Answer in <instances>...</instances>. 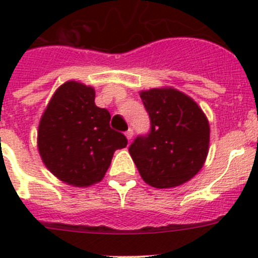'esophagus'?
I'll use <instances>...</instances> for the list:
<instances>
[{"label": "esophagus", "mask_w": 258, "mask_h": 258, "mask_svg": "<svg viewBox=\"0 0 258 258\" xmlns=\"http://www.w3.org/2000/svg\"><path fill=\"white\" fill-rule=\"evenodd\" d=\"M133 129H131V127H129V129H127L126 132H125V136H126V138L127 140H132V138H133Z\"/></svg>", "instance_id": "obj_1"}]
</instances>
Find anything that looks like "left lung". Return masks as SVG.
Returning <instances> with one entry per match:
<instances>
[{"mask_svg":"<svg viewBox=\"0 0 258 258\" xmlns=\"http://www.w3.org/2000/svg\"><path fill=\"white\" fill-rule=\"evenodd\" d=\"M150 131L129 146L146 183L169 188L187 182L202 169L209 146V124L195 102L174 89L141 93Z\"/></svg>","mask_w":258,"mask_h":258,"instance_id":"1","label":"left lung"}]
</instances>
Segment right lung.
Here are the masks:
<instances>
[{
  "instance_id": "add662e5",
  "label": "right lung",
  "mask_w": 258,
  "mask_h": 258,
  "mask_svg": "<svg viewBox=\"0 0 258 258\" xmlns=\"http://www.w3.org/2000/svg\"><path fill=\"white\" fill-rule=\"evenodd\" d=\"M94 98L90 86L76 81L63 84L38 126V151L47 169L79 187L101 181L113 152L127 145L126 137L109 126L111 115L95 106Z\"/></svg>"
}]
</instances>
